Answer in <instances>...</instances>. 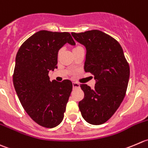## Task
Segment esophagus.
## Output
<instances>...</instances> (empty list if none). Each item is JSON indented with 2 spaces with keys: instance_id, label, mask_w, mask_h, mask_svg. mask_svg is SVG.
Wrapping results in <instances>:
<instances>
[{
  "instance_id": "1",
  "label": "esophagus",
  "mask_w": 148,
  "mask_h": 148,
  "mask_svg": "<svg viewBox=\"0 0 148 148\" xmlns=\"http://www.w3.org/2000/svg\"><path fill=\"white\" fill-rule=\"evenodd\" d=\"M73 87L74 88H80V84L78 83H76V82H73Z\"/></svg>"
}]
</instances>
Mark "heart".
Returning a JSON list of instances; mask_svg holds the SVG:
<instances>
[{"label": "heart", "instance_id": "b5f03b06", "mask_svg": "<svg viewBox=\"0 0 148 148\" xmlns=\"http://www.w3.org/2000/svg\"><path fill=\"white\" fill-rule=\"evenodd\" d=\"M80 48H83V47H82L81 46H79V45H77V46L73 48V51L76 50V49H80Z\"/></svg>", "mask_w": 148, "mask_h": 148}]
</instances>
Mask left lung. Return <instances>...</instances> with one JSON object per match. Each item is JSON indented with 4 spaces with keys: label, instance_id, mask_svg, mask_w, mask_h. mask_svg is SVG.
I'll return each mask as SVG.
<instances>
[{
    "label": "left lung",
    "instance_id": "left-lung-1",
    "mask_svg": "<svg viewBox=\"0 0 148 148\" xmlns=\"http://www.w3.org/2000/svg\"><path fill=\"white\" fill-rule=\"evenodd\" d=\"M86 48L84 70L94 76L91 89L81 84L84 98L78 103L83 119L90 124L107 122L125 96L130 77V66L119 42L99 30L71 33Z\"/></svg>",
    "mask_w": 148,
    "mask_h": 148
}]
</instances>
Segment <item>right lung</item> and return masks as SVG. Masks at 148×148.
Here are the masks:
<instances>
[{
    "label": "right lung",
    "mask_w": 148,
    "mask_h": 148,
    "mask_svg": "<svg viewBox=\"0 0 148 148\" xmlns=\"http://www.w3.org/2000/svg\"><path fill=\"white\" fill-rule=\"evenodd\" d=\"M75 45L68 32L41 30L21 45L16 57L13 82L20 102L36 123L53 128L61 123L73 88L71 80L50 81L49 71L57 68L59 49Z\"/></svg>",
    "instance_id": "add662e5"
}]
</instances>
